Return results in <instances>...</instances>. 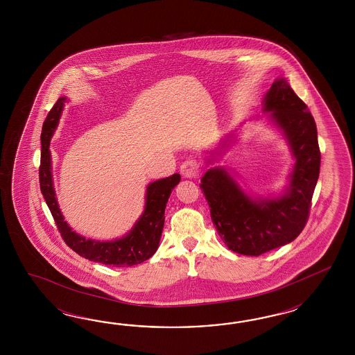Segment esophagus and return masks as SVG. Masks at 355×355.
Masks as SVG:
<instances>
[{
	"label": "esophagus",
	"mask_w": 355,
	"mask_h": 355,
	"mask_svg": "<svg viewBox=\"0 0 355 355\" xmlns=\"http://www.w3.org/2000/svg\"><path fill=\"white\" fill-rule=\"evenodd\" d=\"M180 172L184 178H198L200 174V164L193 159H189L182 162Z\"/></svg>",
	"instance_id": "obj_1"
}]
</instances>
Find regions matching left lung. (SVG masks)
Here are the masks:
<instances>
[{"label":"left lung","instance_id":"left-lung-1","mask_svg":"<svg viewBox=\"0 0 355 355\" xmlns=\"http://www.w3.org/2000/svg\"><path fill=\"white\" fill-rule=\"evenodd\" d=\"M264 112L289 141L295 164L289 187L279 198L252 199L224 168H212L200 180L211 218L229 250L259 257L291 243L306 225L320 173V148L315 119L307 105L279 78L264 97Z\"/></svg>","mask_w":355,"mask_h":355}]
</instances>
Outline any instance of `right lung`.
Returning a JSON list of instances; mask_svg holds the SVG:
<instances>
[{
  "label": "right lung",
  "mask_w": 355,
  "mask_h": 355,
  "mask_svg": "<svg viewBox=\"0 0 355 355\" xmlns=\"http://www.w3.org/2000/svg\"><path fill=\"white\" fill-rule=\"evenodd\" d=\"M64 100L66 97L57 100L46 116L42 132V160L39 168L40 190L53 216L54 223L64 243L83 258L113 267H132L140 264L150 259L159 248L165 220V207L173 189L181 181V175L175 173L148 184L144 212L126 236L114 241L100 242L76 234L64 221L57 205L51 166L49 144L61 117Z\"/></svg>",
  "instance_id": "obj_1"
}]
</instances>
